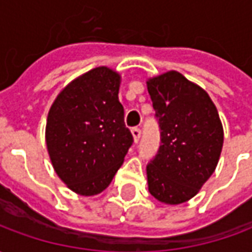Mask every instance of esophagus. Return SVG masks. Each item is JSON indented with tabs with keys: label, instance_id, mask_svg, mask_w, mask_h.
I'll return each mask as SVG.
<instances>
[{
	"label": "esophagus",
	"instance_id": "esophagus-1",
	"mask_svg": "<svg viewBox=\"0 0 252 252\" xmlns=\"http://www.w3.org/2000/svg\"><path fill=\"white\" fill-rule=\"evenodd\" d=\"M132 132V136H133V140H135V143L139 142V139H140V135H142V131L137 128V126H135V128H132L131 129Z\"/></svg>",
	"mask_w": 252,
	"mask_h": 252
}]
</instances>
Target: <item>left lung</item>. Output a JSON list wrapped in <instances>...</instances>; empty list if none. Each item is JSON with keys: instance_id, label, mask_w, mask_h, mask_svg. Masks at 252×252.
<instances>
[{"instance_id": "8db88e82", "label": "left lung", "mask_w": 252, "mask_h": 252, "mask_svg": "<svg viewBox=\"0 0 252 252\" xmlns=\"http://www.w3.org/2000/svg\"><path fill=\"white\" fill-rule=\"evenodd\" d=\"M147 89L160 128V146L147 164L148 191L178 205L194 197L216 169L224 132L211 97L178 71L150 78Z\"/></svg>"}]
</instances>
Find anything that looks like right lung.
Listing matches in <instances>:
<instances>
[{"label": "right lung", "mask_w": 252, "mask_h": 252, "mask_svg": "<svg viewBox=\"0 0 252 252\" xmlns=\"http://www.w3.org/2000/svg\"><path fill=\"white\" fill-rule=\"evenodd\" d=\"M120 74L101 66L67 85L47 117L46 142L58 177L81 195L105 190L133 143L119 101Z\"/></svg>", "instance_id": "1"}]
</instances>
